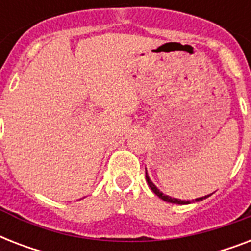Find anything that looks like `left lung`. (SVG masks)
Listing matches in <instances>:
<instances>
[{
    "instance_id": "left-lung-1",
    "label": "left lung",
    "mask_w": 251,
    "mask_h": 251,
    "mask_svg": "<svg viewBox=\"0 0 251 251\" xmlns=\"http://www.w3.org/2000/svg\"><path fill=\"white\" fill-rule=\"evenodd\" d=\"M146 181H147V183H149V186L151 187V190H152L153 193H155V194H156L157 197H159V198H161V199H163V201H165V202H168V203H176V204H189V203H190V202H189V201H181V199L171 198V197H168V195L163 194V193H161V191L159 190V189H157V187L155 186V185H153L152 181L150 179L149 175H147V172H146ZM207 197H210V195H206V197H202V198H197V199H195V201H197V202H199V201H202V199L207 198Z\"/></svg>"
}]
</instances>
